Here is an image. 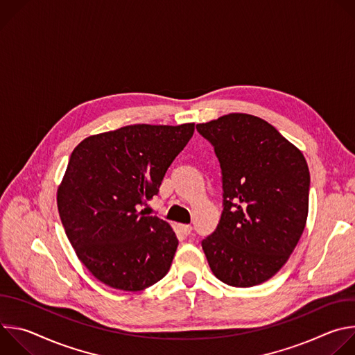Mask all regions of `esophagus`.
Returning a JSON list of instances; mask_svg holds the SVG:
<instances>
[{"mask_svg":"<svg viewBox=\"0 0 355 355\" xmlns=\"http://www.w3.org/2000/svg\"><path fill=\"white\" fill-rule=\"evenodd\" d=\"M180 230L184 236H188L192 232V226L191 225H180Z\"/></svg>","mask_w":355,"mask_h":355,"instance_id":"obj_1","label":"esophagus"}]
</instances>
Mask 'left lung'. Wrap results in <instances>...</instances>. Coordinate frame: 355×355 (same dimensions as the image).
Here are the masks:
<instances>
[{
    "instance_id": "obj_1",
    "label": "left lung",
    "mask_w": 355,
    "mask_h": 355,
    "mask_svg": "<svg viewBox=\"0 0 355 355\" xmlns=\"http://www.w3.org/2000/svg\"><path fill=\"white\" fill-rule=\"evenodd\" d=\"M222 170L223 211L202 240L215 277L248 288L274 277L295 250L309 209L311 175L302 151L272 125L229 114L196 125Z\"/></svg>"
}]
</instances>
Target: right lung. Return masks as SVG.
<instances>
[{"label":"right lung","instance_id":"obj_1","mask_svg":"<svg viewBox=\"0 0 355 355\" xmlns=\"http://www.w3.org/2000/svg\"><path fill=\"white\" fill-rule=\"evenodd\" d=\"M193 126L129 125L73 150L58 208L77 257L98 281L137 292L168 272L178 239L166 220L139 209L157 195Z\"/></svg>","mask_w":355,"mask_h":355}]
</instances>
